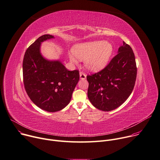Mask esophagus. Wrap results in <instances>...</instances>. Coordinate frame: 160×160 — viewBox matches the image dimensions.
<instances>
[{
    "instance_id": "34e87169",
    "label": "esophagus",
    "mask_w": 160,
    "mask_h": 160,
    "mask_svg": "<svg viewBox=\"0 0 160 160\" xmlns=\"http://www.w3.org/2000/svg\"><path fill=\"white\" fill-rule=\"evenodd\" d=\"M79 76H80V79H85L86 78V74L85 73H84V72H81L80 73H79Z\"/></svg>"
}]
</instances>
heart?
<instances>
[{
  "mask_svg": "<svg viewBox=\"0 0 160 160\" xmlns=\"http://www.w3.org/2000/svg\"><path fill=\"white\" fill-rule=\"evenodd\" d=\"M114 48L111 43L96 41L84 42L76 45L72 50L73 55L78 59L84 60L86 67L91 70L97 71L104 68L109 62ZM70 60L77 63V60L72 56H69Z\"/></svg>",
  "mask_w": 160,
  "mask_h": 160,
  "instance_id": "1",
  "label": "heart"
}]
</instances>
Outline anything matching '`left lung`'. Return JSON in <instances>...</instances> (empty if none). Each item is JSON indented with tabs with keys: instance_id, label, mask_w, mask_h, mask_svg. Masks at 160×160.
I'll use <instances>...</instances> for the list:
<instances>
[{
	"instance_id": "8db88e82",
	"label": "left lung",
	"mask_w": 160,
	"mask_h": 160,
	"mask_svg": "<svg viewBox=\"0 0 160 160\" xmlns=\"http://www.w3.org/2000/svg\"><path fill=\"white\" fill-rule=\"evenodd\" d=\"M118 52L103 69L86 77L88 97L94 107L103 111L119 107L135 86L137 69L132 48L123 42Z\"/></svg>"
}]
</instances>
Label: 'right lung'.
I'll use <instances>...</instances> for the list:
<instances>
[{"mask_svg":"<svg viewBox=\"0 0 160 160\" xmlns=\"http://www.w3.org/2000/svg\"><path fill=\"white\" fill-rule=\"evenodd\" d=\"M54 38L46 34L26 50L23 61V78L30 100L48 112L62 110L69 103L79 80L78 70H68L60 61H49L40 52L41 43Z\"/></svg>","mask_w":160,"mask_h":160,"instance_id":"add662e5","label":"right lung"}]
</instances>
